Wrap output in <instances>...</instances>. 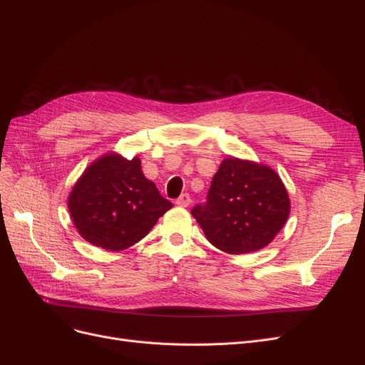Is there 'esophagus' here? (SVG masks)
Listing matches in <instances>:
<instances>
[{"instance_id":"obj_1","label":"esophagus","mask_w":365,"mask_h":365,"mask_svg":"<svg viewBox=\"0 0 365 365\" xmlns=\"http://www.w3.org/2000/svg\"><path fill=\"white\" fill-rule=\"evenodd\" d=\"M190 202H192V197H190L189 193H182V195L178 197V200L175 201V204L180 205V207H189Z\"/></svg>"}]
</instances>
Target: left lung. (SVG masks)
Listing matches in <instances>:
<instances>
[{"label":"left lung","instance_id":"obj_1","mask_svg":"<svg viewBox=\"0 0 365 365\" xmlns=\"http://www.w3.org/2000/svg\"><path fill=\"white\" fill-rule=\"evenodd\" d=\"M289 196L267 165L225 158L215 173L207 201L192 208L212 245L228 254L262 250L289 216Z\"/></svg>","mask_w":365,"mask_h":365}]
</instances>
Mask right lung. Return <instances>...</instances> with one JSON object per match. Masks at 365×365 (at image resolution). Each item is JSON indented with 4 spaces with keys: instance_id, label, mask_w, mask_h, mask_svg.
<instances>
[{
    "instance_id": "add662e5",
    "label": "right lung",
    "mask_w": 365,
    "mask_h": 365,
    "mask_svg": "<svg viewBox=\"0 0 365 365\" xmlns=\"http://www.w3.org/2000/svg\"><path fill=\"white\" fill-rule=\"evenodd\" d=\"M172 207L143 175L138 158L120 155L93 163L68 197L71 219L81 236L109 251L137 244Z\"/></svg>"
}]
</instances>
